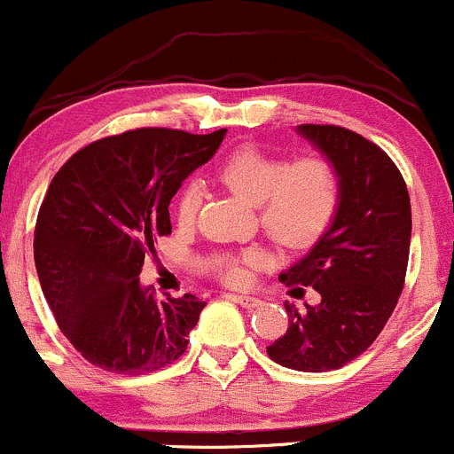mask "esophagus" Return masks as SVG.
<instances>
[{
  "label": "esophagus",
  "mask_w": 454,
  "mask_h": 454,
  "mask_svg": "<svg viewBox=\"0 0 454 454\" xmlns=\"http://www.w3.org/2000/svg\"><path fill=\"white\" fill-rule=\"evenodd\" d=\"M231 296V301H236L240 307H247V309H255V307L262 305L260 299H255V296H245V294H229Z\"/></svg>",
  "instance_id": "1"
}]
</instances>
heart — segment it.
Segmentation results:
<instances>
[{
    "label": "heart",
    "mask_w": 454,
    "mask_h": 454,
    "mask_svg": "<svg viewBox=\"0 0 454 454\" xmlns=\"http://www.w3.org/2000/svg\"><path fill=\"white\" fill-rule=\"evenodd\" d=\"M216 177L236 197L260 209V225L275 245L303 248L326 231L340 203V177L325 155H307L287 164L257 147H240L216 168ZM199 190H182L175 216L188 227L197 216ZM251 255H214L209 270L225 284L245 286Z\"/></svg>",
    "instance_id": "1"
}]
</instances>
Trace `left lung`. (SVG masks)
I'll list each match as a JSON object with an SVG mask.
<instances>
[{
	"mask_svg": "<svg viewBox=\"0 0 454 454\" xmlns=\"http://www.w3.org/2000/svg\"><path fill=\"white\" fill-rule=\"evenodd\" d=\"M333 164L340 203L320 240L279 279L318 305L286 303L290 326L266 346L272 362L301 372L338 370L381 333L398 303L411 242V203L401 170L381 147L338 125H299ZM292 290V292H294Z\"/></svg>",
	"mask_w": 454,
	"mask_h": 454,
	"instance_id": "1",
	"label": "left lung"
}]
</instances>
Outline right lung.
<instances>
[{
    "mask_svg": "<svg viewBox=\"0 0 454 454\" xmlns=\"http://www.w3.org/2000/svg\"><path fill=\"white\" fill-rule=\"evenodd\" d=\"M225 131H123L86 145L51 179L34 262L58 326L97 368L147 374L186 350L206 303L194 294L155 299L138 275L155 240L170 233V199Z\"/></svg>",
    "mask_w": 454,
    "mask_h": 454,
    "instance_id": "obj_1",
    "label": "right lung"
}]
</instances>
